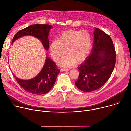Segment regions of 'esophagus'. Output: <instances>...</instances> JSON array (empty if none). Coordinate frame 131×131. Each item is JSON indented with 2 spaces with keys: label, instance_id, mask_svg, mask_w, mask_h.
I'll use <instances>...</instances> for the list:
<instances>
[{
  "label": "esophagus",
  "instance_id": "1",
  "mask_svg": "<svg viewBox=\"0 0 131 131\" xmlns=\"http://www.w3.org/2000/svg\"><path fill=\"white\" fill-rule=\"evenodd\" d=\"M68 70H69L68 68H61V69H60V71H61V72L67 71H68Z\"/></svg>",
  "mask_w": 131,
  "mask_h": 131
}]
</instances>
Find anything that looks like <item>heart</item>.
<instances>
[{
    "instance_id": "b5f03b06",
    "label": "heart",
    "mask_w": 131,
    "mask_h": 131,
    "mask_svg": "<svg viewBox=\"0 0 131 131\" xmlns=\"http://www.w3.org/2000/svg\"><path fill=\"white\" fill-rule=\"evenodd\" d=\"M92 48V39L85 30H68L60 34L57 41L50 46V52L55 61L69 67L81 63L88 57ZM66 53L68 54L63 59Z\"/></svg>"
}]
</instances>
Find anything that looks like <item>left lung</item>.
Segmentation results:
<instances>
[{"label": "left lung", "mask_w": 131, "mask_h": 131, "mask_svg": "<svg viewBox=\"0 0 131 131\" xmlns=\"http://www.w3.org/2000/svg\"><path fill=\"white\" fill-rule=\"evenodd\" d=\"M92 51L83 63L78 67L80 71L75 85L82 91L91 92L100 88L108 80L116 63V52L109 35L95 28Z\"/></svg>", "instance_id": "8db88e82"}]
</instances>
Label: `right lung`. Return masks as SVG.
Wrapping results in <instances>:
<instances>
[{"label":"right lung","instance_id":"1","mask_svg":"<svg viewBox=\"0 0 131 131\" xmlns=\"http://www.w3.org/2000/svg\"><path fill=\"white\" fill-rule=\"evenodd\" d=\"M52 26L49 24H33L18 31L14 37L12 44L18 39L25 36H32L39 39L45 50L49 49L48 39L50 30ZM60 70L54 62L47 56L44 66L40 73L34 78L29 80H22L13 74L17 83L24 90L35 94H43L49 92L54 85Z\"/></svg>","mask_w":131,"mask_h":131}]
</instances>
